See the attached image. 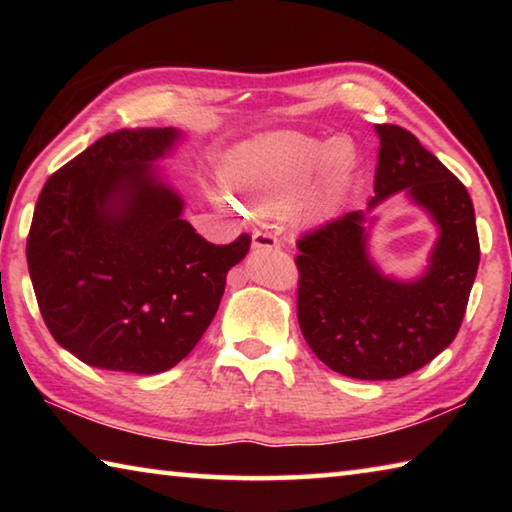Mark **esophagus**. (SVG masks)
Instances as JSON below:
<instances>
[{
	"label": "esophagus",
	"mask_w": 512,
	"mask_h": 512,
	"mask_svg": "<svg viewBox=\"0 0 512 512\" xmlns=\"http://www.w3.org/2000/svg\"><path fill=\"white\" fill-rule=\"evenodd\" d=\"M253 248H280V239L271 230H257L253 232Z\"/></svg>",
	"instance_id": "obj_1"
}]
</instances>
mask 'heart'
<instances>
[{
	"instance_id": "obj_1",
	"label": "heart",
	"mask_w": 512,
	"mask_h": 512,
	"mask_svg": "<svg viewBox=\"0 0 512 512\" xmlns=\"http://www.w3.org/2000/svg\"><path fill=\"white\" fill-rule=\"evenodd\" d=\"M357 155L341 140H311L302 135H273L241 149L235 162L237 185L253 192L264 210H284L320 169L311 210L327 212L348 187Z\"/></svg>"
}]
</instances>
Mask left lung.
Returning a JSON list of instances; mask_svg holds the SVG:
<instances>
[{
    "instance_id": "1",
    "label": "left lung",
    "mask_w": 512,
    "mask_h": 512,
    "mask_svg": "<svg viewBox=\"0 0 512 512\" xmlns=\"http://www.w3.org/2000/svg\"><path fill=\"white\" fill-rule=\"evenodd\" d=\"M375 198L404 192L440 235L420 280L379 273L366 250L368 214L348 212L298 239V323L316 357L352 379H400L438 357L461 329L479 268L474 205L465 185L418 137L377 124Z\"/></svg>"
}]
</instances>
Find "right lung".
<instances>
[{
	"label": "right lung",
	"mask_w": 512,
	"mask_h": 512,
	"mask_svg": "<svg viewBox=\"0 0 512 512\" xmlns=\"http://www.w3.org/2000/svg\"><path fill=\"white\" fill-rule=\"evenodd\" d=\"M180 133L121 128L51 173L27 262L45 325L88 366L155 375L183 361L219 309L250 235L205 241L151 167Z\"/></svg>",
	"instance_id": "obj_1"
}]
</instances>
